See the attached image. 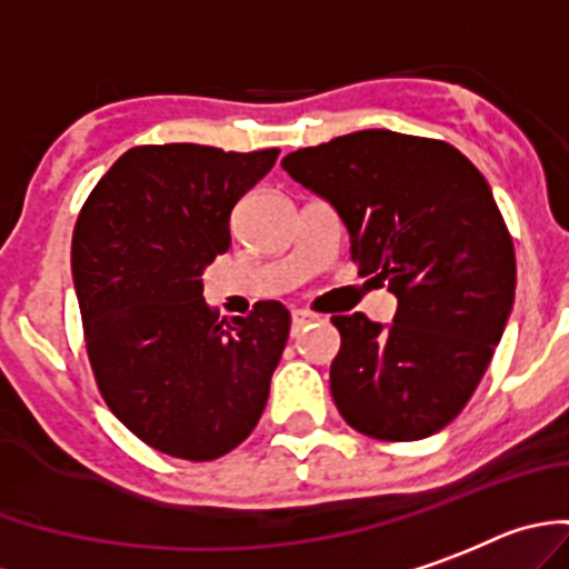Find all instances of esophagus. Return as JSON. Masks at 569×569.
Wrapping results in <instances>:
<instances>
[{"label": "esophagus", "mask_w": 569, "mask_h": 569, "mask_svg": "<svg viewBox=\"0 0 569 569\" xmlns=\"http://www.w3.org/2000/svg\"><path fill=\"white\" fill-rule=\"evenodd\" d=\"M317 315H311V311H306V309H295L291 311V335H297V331L303 329L306 322H311L315 320Z\"/></svg>", "instance_id": "esophagus-1"}]
</instances>
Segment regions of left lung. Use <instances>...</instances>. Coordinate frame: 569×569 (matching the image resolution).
I'll list each match as a JSON object with an SVG mask.
<instances>
[{
    "mask_svg": "<svg viewBox=\"0 0 569 569\" xmlns=\"http://www.w3.org/2000/svg\"><path fill=\"white\" fill-rule=\"evenodd\" d=\"M337 209L360 274L397 295L391 326L335 315L331 397L355 431L413 442L459 417L513 309L516 252L488 181L437 138L360 130L283 158Z\"/></svg>",
    "mask_w": 569,
    "mask_h": 569,
    "instance_id": "obj_1",
    "label": "left lung"
}]
</instances>
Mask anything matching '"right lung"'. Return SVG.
Segmentation results:
<instances>
[{
    "instance_id": "1",
    "label": "right lung",
    "mask_w": 569,
    "mask_h": 569,
    "mask_svg": "<svg viewBox=\"0 0 569 569\" xmlns=\"http://www.w3.org/2000/svg\"><path fill=\"white\" fill-rule=\"evenodd\" d=\"M278 152L132 147L76 221L70 263L96 386L121 425L167 457H223L269 399L291 315L260 300L249 317L218 320L203 269L229 249L234 203Z\"/></svg>"
}]
</instances>
